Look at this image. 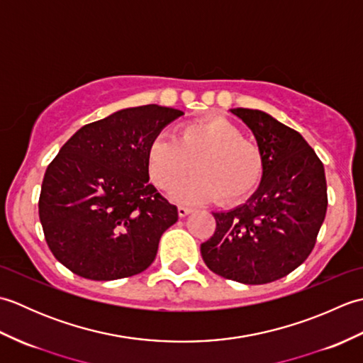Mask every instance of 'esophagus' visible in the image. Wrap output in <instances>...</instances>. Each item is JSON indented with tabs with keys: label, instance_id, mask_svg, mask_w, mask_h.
<instances>
[{
	"label": "esophagus",
	"instance_id": "obj_1",
	"mask_svg": "<svg viewBox=\"0 0 363 363\" xmlns=\"http://www.w3.org/2000/svg\"><path fill=\"white\" fill-rule=\"evenodd\" d=\"M191 212H194V209H191V207H186V206L177 207V215H179V217H187V215L191 213Z\"/></svg>",
	"mask_w": 363,
	"mask_h": 363
}]
</instances>
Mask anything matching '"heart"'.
I'll return each instance as SVG.
<instances>
[{
    "mask_svg": "<svg viewBox=\"0 0 363 363\" xmlns=\"http://www.w3.org/2000/svg\"><path fill=\"white\" fill-rule=\"evenodd\" d=\"M191 164L196 173L172 190L179 201L218 198L221 204H240L256 194L265 174L260 146L221 115L182 123L174 137L159 134L146 150L148 173L159 189L173 186Z\"/></svg>",
    "mask_w": 363,
    "mask_h": 363,
    "instance_id": "obj_1",
    "label": "heart"
}]
</instances>
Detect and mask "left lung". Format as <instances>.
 I'll return each instance as SVG.
<instances>
[{
	"mask_svg": "<svg viewBox=\"0 0 363 363\" xmlns=\"http://www.w3.org/2000/svg\"><path fill=\"white\" fill-rule=\"evenodd\" d=\"M256 135L265 174L243 206L213 212V235L201 256L215 274L242 284H268L309 257L328 209L323 162L303 135L272 115L233 109Z\"/></svg>",
	"mask_w": 363,
	"mask_h": 363,
	"instance_id": "1",
	"label": "left lung"
}]
</instances>
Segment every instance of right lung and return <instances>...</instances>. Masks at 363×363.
<instances>
[{"label":"right lung","instance_id":"right-lung-1","mask_svg":"<svg viewBox=\"0 0 363 363\" xmlns=\"http://www.w3.org/2000/svg\"><path fill=\"white\" fill-rule=\"evenodd\" d=\"M184 112L148 104L82 126L45 172L38 217L52 256L91 281L145 272L177 221L148 182L146 150Z\"/></svg>","mask_w":363,"mask_h":363}]
</instances>
